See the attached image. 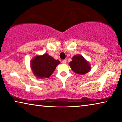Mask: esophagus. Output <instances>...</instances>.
Segmentation results:
<instances>
[{"instance_id": "esophagus-1", "label": "esophagus", "mask_w": 122, "mask_h": 122, "mask_svg": "<svg viewBox=\"0 0 122 122\" xmlns=\"http://www.w3.org/2000/svg\"><path fill=\"white\" fill-rule=\"evenodd\" d=\"M62 63H63V64H65L66 63V60H63V61H62Z\"/></svg>"}]
</instances>
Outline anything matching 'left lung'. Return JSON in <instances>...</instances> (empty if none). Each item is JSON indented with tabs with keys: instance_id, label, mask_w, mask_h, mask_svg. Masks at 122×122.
<instances>
[{
	"instance_id": "8db88e82",
	"label": "left lung",
	"mask_w": 122,
	"mask_h": 122,
	"mask_svg": "<svg viewBox=\"0 0 122 122\" xmlns=\"http://www.w3.org/2000/svg\"><path fill=\"white\" fill-rule=\"evenodd\" d=\"M69 66L75 73L81 75L87 73L91 69L89 62L80 54H76L72 57Z\"/></svg>"
}]
</instances>
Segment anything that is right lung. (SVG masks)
Listing matches in <instances>:
<instances>
[{"mask_svg": "<svg viewBox=\"0 0 122 122\" xmlns=\"http://www.w3.org/2000/svg\"><path fill=\"white\" fill-rule=\"evenodd\" d=\"M59 64V60H55L47 53H45L33 57L31 60L30 67L35 76L42 79L49 77Z\"/></svg>", "mask_w": 122, "mask_h": 122, "instance_id": "add662e5", "label": "right lung"}]
</instances>
